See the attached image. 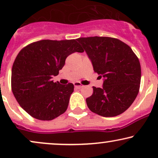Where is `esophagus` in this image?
Wrapping results in <instances>:
<instances>
[{
  "label": "esophagus",
  "instance_id": "obj_1",
  "mask_svg": "<svg viewBox=\"0 0 158 158\" xmlns=\"http://www.w3.org/2000/svg\"><path fill=\"white\" fill-rule=\"evenodd\" d=\"M73 85H74V87H76V88H78V89H80V88H81V87H84V86L79 82H75Z\"/></svg>",
  "mask_w": 158,
  "mask_h": 158
}]
</instances>
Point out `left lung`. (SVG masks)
<instances>
[{
    "label": "left lung",
    "instance_id": "obj_1",
    "mask_svg": "<svg viewBox=\"0 0 158 158\" xmlns=\"http://www.w3.org/2000/svg\"><path fill=\"white\" fill-rule=\"evenodd\" d=\"M77 41L91 60L94 71L103 77V87H93V95L86 99L89 110L105 117L121 114L139 93V58L128 45L114 38L94 36Z\"/></svg>",
    "mask_w": 158,
    "mask_h": 158
}]
</instances>
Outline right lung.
<instances>
[{
  "label": "right lung",
  "instance_id": "add662e5",
  "mask_svg": "<svg viewBox=\"0 0 158 158\" xmlns=\"http://www.w3.org/2000/svg\"><path fill=\"white\" fill-rule=\"evenodd\" d=\"M83 52L77 39L41 40L19 52L11 69V89L26 112L40 120H52L66 111L74 86L52 79L58 75L68 56Z\"/></svg>",
  "mask_w": 158,
  "mask_h": 158
}]
</instances>
